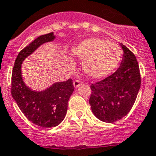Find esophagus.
<instances>
[{"instance_id": "obj_1", "label": "esophagus", "mask_w": 156, "mask_h": 156, "mask_svg": "<svg viewBox=\"0 0 156 156\" xmlns=\"http://www.w3.org/2000/svg\"><path fill=\"white\" fill-rule=\"evenodd\" d=\"M81 84H82V82H81L80 80H76L73 81V86L75 87H79Z\"/></svg>"}]
</instances>
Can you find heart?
Returning <instances> with one entry per match:
<instances>
[{
  "label": "heart",
  "mask_w": 156,
  "mask_h": 156,
  "mask_svg": "<svg viewBox=\"0 0 156 156\" xmlns=\"http://www.w3.org/2000/svg\"><path fill=\"white\" fill-rule=\"evenodd\" d=\"M73 55L80 61H83V71L86 75L101 79L116 70L121 62L123 51L119 46L108 41L90 37L73 47ZM65 61L70 68L74 67L70 56H67Z\"/></svg>",
  "instance_id": "1"
}]
</instances>
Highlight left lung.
Wrapping results in <instances>:
<instances>
[{
	"instance_id": "obj_1",
	"label": "left lung",
	"mask_w": 156,
	"mask_h": 156,
	"mask_svg": "<svg viewBox=\"0 0 156 156\" xmlns=\"http://www.w3.org/2000/svg\"><path fill=\"white\" fill-rule=\"evenodd\" d=\"M119 69L105 79L92 83L89 99L92 112L106 123H113L125 116L136 101L141 84L136 57L125 45Z\"/></svg>"
}]
</instances>
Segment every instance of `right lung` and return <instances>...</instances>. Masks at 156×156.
<instances>
[{
  "label": "right lung",
  "instance_id": "1",
  "mask_svg": "<svg viewBox=\"0 0 156 156\" xmlns=\"http://www.w3.org/2000/svg\"><path fill=\"white\" fill-rule=\"evenodd\" d=\"M56 39L53 33L42 35L23 48L16 57L12 73V96L29 121L42 127H56L64 120L68 102L74 92L73 80L56 82L42 91L31 89L24 83L22 63L44 44Z\"/></svg>",
  "mask_w": 156,
  "mask_h": 156
}]
</instances>
